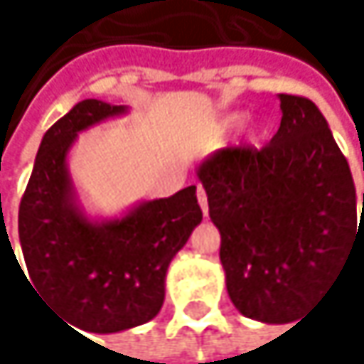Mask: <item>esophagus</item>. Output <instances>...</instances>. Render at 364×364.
<instances>
[{"instance_id": "1", "label": "esophagus", "mask_w": 364, "mask_h": 364, "mask_svg": "<svg viewBox=\"0 0 364 364\" xmlns=\"http://www.w3.org/2000/svg\"><path fill=\"white\" fill-rule=\"evenodd\" d=\"M198 205H200V209H203V213L207 215L209 213V203H207V192L198 186Z\"/></svg>"}]
</instances>
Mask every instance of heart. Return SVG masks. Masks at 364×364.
Returning a JSON list of instances; mask_svg holds the SVG:
<instances>
[{
  "label": "heart",
  "mask_w": 364,
  "mask_h": 364,
  "mask_svg": "<svg viewBox=\"0 0 364 364\" xmlns=\"http://www.w3.org/2000/svg\"><path fill=\"white\" fill-rule=\"evenodd\" d=\"M242 122H244V114L242 112H230V114H224L222 118H220V132H235L237 127H242Z\"/></svg>",
  "instance_id": "heart-1"
}]
</instances>
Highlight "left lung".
Returning a JSON list of instances; mask_svg holds the SVG:
<instances>
[{"label": "left lung", "instance_id": "obj_1", "mask_svg": "<svg viewBox=\"0 0 364 364\" xmlns=\"http://www.w3.org/2000/svg\"><path fill=\"white\" fill-rule=\"evenodd\" d=\"M280 127L263 149H220L196 168L218 226L226 291L263 323L300 319L358 244L356 188L319 107L278 95Z\"/></svg>", "mask_w": 364, "mask_h": 364}]
</instances>
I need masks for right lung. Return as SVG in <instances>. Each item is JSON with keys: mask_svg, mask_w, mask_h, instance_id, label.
Wrapping results in <instances>:
<instances>
[{"mask_svg": "<svg viewBox=\"0 0 364 364\" xmlns=\"http://www.w3.org/2000/svg\"><path fill=\"white\" fill-rule=\"evenodd\" d=\"M127 105L84 99L64 114L36 153L18 207V240L36 291L75 328L109 334L151 321L166 272L203 211L196 186L95 220L77 198L68 153L82 132L127 114Z\"/></svg>", "mask_w": 364, "mask_h": 364, "instance_id": "add662e5", "label": "right lung"}]
</instances>
